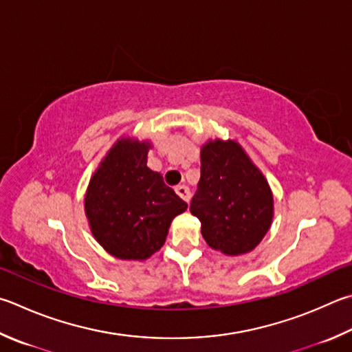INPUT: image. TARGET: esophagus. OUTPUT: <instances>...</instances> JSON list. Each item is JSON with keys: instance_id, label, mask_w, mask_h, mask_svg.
<instances>
[{"instance_id": "esophagus-1", "label": "esophagus", "mask_w": 352, "mask_h": 352, "mask_svg": "<svg viewBox=\"0 0 352 352\" xmlns=\"http://www.w3.org/2000/svg\"><path fill=\"white\" fill-rule=\"evenodd\" d=\"M175 192H177V195H178V197L183 198L184 201H189V200H190L189 188H188V186H184V184H180V186H177V188H175Z\"/></svg>"}]
</instances>
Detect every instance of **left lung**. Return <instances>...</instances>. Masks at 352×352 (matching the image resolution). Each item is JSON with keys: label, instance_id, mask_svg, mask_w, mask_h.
<instances>
[{"label": "left lung", "instance_id": "1", "mask_svg": "<svg viewBox=\"0 0 352 352\" xmlns=\"http://www.w3.org/2000/svg\"><path fill=\"white\" fill-rule=\"evenodd\" d=\"M200 158L190 212L201 221L204 241L229 257L254 251L274 219V195L263 172L235 140H208Z\"/></svg>", "mask_w": 352, "mask_h": 352}]
</instances>
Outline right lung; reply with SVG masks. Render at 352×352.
<instances>
[{"mask_svg":"<svg viewBox=\"0 0 352 352\" xmlns=\"http://www.w3.org/2000/svg\"><path fill=\"white\" fill-rule=\"evenodd\" d=\"M149 140L120 137L89 180L85 214L94 239L120 260L144 261L162 249L188 204L148 168Z\"/></svg>","mask_w":352,"mask_h":352,"instance_id":"add662e5","label":"right lung"}]
</instances>
